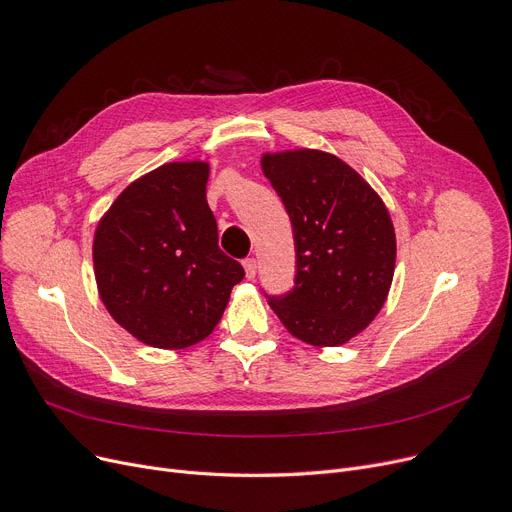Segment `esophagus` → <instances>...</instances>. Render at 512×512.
Wrapping results in <instances>:
<instances>
[{
    "label": "esophagus",
    "mask_w": 512,
    "mask_h": 512,
    "mask_svg": "<svg viewBox=\"0 0 512 512\" xmlns=\"http://www.w3.org/2000/svg\"><path fill=\"white\" fill-rule=\"evenodd\" d=\"M244 270H246V277H248V279H254V277H256V270H258L256 258H246V260H244Z\"/></svg>",
    "instance_id": "esophagus-1"
}]
</instances>
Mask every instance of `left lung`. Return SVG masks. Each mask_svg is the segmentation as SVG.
<instances>
[{"label": "left lung", "mask_w": 512, "mask_h": 512, "mask_svg": "<svg viewBox=\"0 0 512 512\" xmlns=\"http://www.w3.org/2000/svg\"><path fill=\"white\" fill-rule=\"evenodd\" d=\"M281 196L295 239L297 273L270 308L289 333L314 347H339L382 310L395 275L397 237L378 192L337 155L291 148L260 157Z\"/></svg>", "instance_id": "1"}]
</instances>
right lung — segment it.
Returning a JSON list of instances; mask_svg holds the SVG:
<instances>
[{
    "mask_svg": "<svg viewBox=\"0 0 512 512\" xmlns=\"http://www.w3.org/2000/svg\"><path fill=\"white\" fill-rule=\"evenodd\" d=\"M206 161L165 163L119 194L93 239L99 297L144 345L186 349L219 324L244 268L219 250Z\"/></svg>",
    "mask_w": 512,
    "mask_h": 512,
    "instance_id": "obj_1",
    "label": "right lung"
}]
</instances>
